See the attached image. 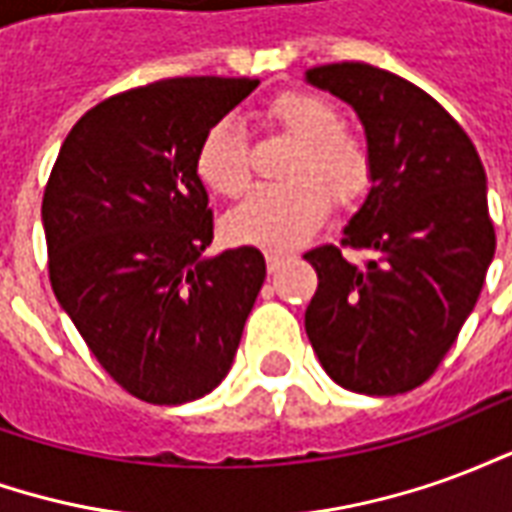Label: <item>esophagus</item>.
<instances>
[{"label":"esophagus","instance_id":"1","mask_svg":"<svg viewBox=\"0 0 512 512\" xmlns=\"http://www.w3.org/2000/svg\"><path fill=\"white\" fill-rule=\"evenodd\" d=\"M282 263H285V255H279V252H266V266L271 274H274Z\"/></svg>","mask_w":512,"mask_h":512}]
</instances>
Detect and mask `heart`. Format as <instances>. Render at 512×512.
I'll list each match as a JSON object with an SVG mask.
<instances>
[{
  "label": "heart",
  "instance_id": "heart-1",
  "mask_svg": "<svg viewBox=\"0 0 512 512\" xmlns=\"http://www.w3.org/2000/svg\"><path fill=\"white\" fill-rule=\"evenodd\" d=\"M268 128H277L299 142L288 164V186L252 191L227 219L224 230L235 244L260 246L268 252H288L304 244L334 205L351 208L373 183V156L367 145L343 128V115L332 98L310 90L277 95L263 112ZM194 167L200 180L222 197H238L252 183L249 139L233 120L213 123Z\"/></svg>",
  "mask_w": 512,
  "mask_h": 512
}]
</instances>
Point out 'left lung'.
<instances>
[{"instance_id":"obj_1","label":"left lung","mask_w":512,"mask_h":512,"mask_svg":"<svg viewBox=\"0 0 512 512\" xmlns=\"http://www.w3.org/2000/svg\"><path fill=\"white\" fill-rule=\"evenodd\" d=\"M304 79L365 126L373 186L343 246L376 252L362 268L332 244L304 255L318 274L304 329L337 384L400 395L436 373L494 260L483 161L450 112L395 73L334 62Z\"/></svg>"}]
</instances>
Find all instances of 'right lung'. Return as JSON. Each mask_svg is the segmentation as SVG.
Segmentation results:
<instances>
[{
  "mask_svg": "<svg viewBox=\"0 0 512 512\" xmlns=\"http://www.w3.org/2000/svg\"><path fill=\"white\" fill-rule=\"evenodd\" d=\"M257 79L180 76L112 95L71 128L43 191L49 279L126 392L180 406L222 384L255 307V246L205 257L213 213L194 158Z\"/></svg>",
  "mask_w": 512,
  "mask_h": 512,
  "instance_id": "1",
  "label": "right lung"
}]
</instances>
